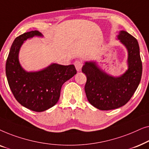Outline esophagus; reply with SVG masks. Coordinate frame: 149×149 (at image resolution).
<instances>
[{"mask_svg":"<svg viewBox=\"0 0 149 149\" xmlns=\"http://www.w3.org/2000/svg\"><path fill=\"white\" fill-rule=\"evenodd\" d=\"M74 64L77 71H80L81 70V68L83 67L82 62H81V61H76V62H74Z\"/></svg>","mask_w":149,"mask_h":149,"instance_id":"obj_1","label":"esophagus"}]
</instances>
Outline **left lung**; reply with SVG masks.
<instances>
[{"label":"left lung","instance_id":"left-lung-1","mask_svg":"<svg viewBox=\"0 0 149 149\" xmlns=\"http://www.w3.org/2000/svg\"><path fill=\"white\" fill-rule=\"evenodd\" d=\"M117 39L127 51V69L120 76H113L101 69L94 61L85 62L82 72L86 75L85 91L91 105L102 111L123 107L131 99L141 80L142 61L138 40L124 30Z\"/></svg>","mask_w":149,"mask_h":149}]
</instances>
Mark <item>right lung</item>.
I'll return each instance as SVG.
<instances>
[{"instance_id": "right-lung-1", "label": "right lung", "mask_w": 149, "mask_h": 149, "mask_svg": "<svg viewBox=\"0 0 149 149\" xmlns=\"http://www.w3.org/2000/svg\"><path fill=\"white\" fill-rule=\"evenodd\" d=\"M43 37L37 30L27 32L15 38L6 62V76L14 97L20 104L31 111L42 112L58 102L62 85L77 74L73 64L52 63L38 71L28 72L19 61V50L24 41Z\"/></svg>"}]
</instances>
